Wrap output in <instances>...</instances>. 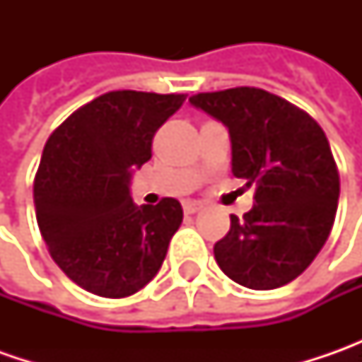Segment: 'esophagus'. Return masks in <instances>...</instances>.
Instances as JSON below:
<instances>
[{
  "mask_svg": "<svg viewBox=\"0 0 362 362\" xmlns=\"http://www.w3.org/2000/svg\"><path fill=\"white\" fill-rule=\"evenodd\" d=\"M203 209V203H185V214H197V211H202Z\"/></svg>",
  "mask_w": 362,
  "mask_h": 362,
  "instance_id": "obj_1",
  "label": "esophagus"
}]
</instances>
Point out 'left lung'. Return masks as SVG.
<instances>
[{
  "mask_svg": "<svg viewBox=\"0 0 362 362\" xmlns=\"http://www.w3.org/2000/svg\"><path fill=\"white\" fill-rule=\"evenodd\" d=\"M195 108L223 122L231 173L256 183L254 207L214 245L217 266L233 282L274 290L292 282L330 235L341 181L320 124L298 106L252 86L202 92Z\"/></svg>",
  "mask_w": 362,
  "mask_h": 362,
  "instance_id": "left-lung-1",
  "label": "left lung"
}]
</instances>
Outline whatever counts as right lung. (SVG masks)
Listing matches in <instances>:
<instances>
[{"label": "right lung", "instance_id": "add662e5", "mask_svg": "<svg viewBox=\"0 0 362 362\" xmlns=\"http://www.w3.org/2000/svg\"><path fill=\"white\" fill-rule=\"evenodd\" d=\"M185 94L115 90L72 112L49 134L34 179L35 219L60 270L103 298H124L160 270L183 221L181 203L134 205L132 169Z\"/></svg>", "mask_w": 362, "mask_h": 362}]
</instances>
